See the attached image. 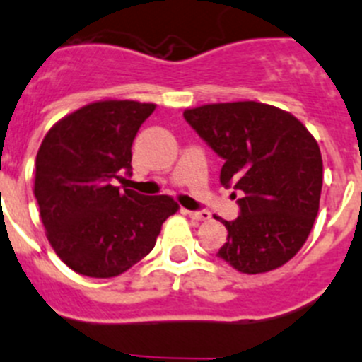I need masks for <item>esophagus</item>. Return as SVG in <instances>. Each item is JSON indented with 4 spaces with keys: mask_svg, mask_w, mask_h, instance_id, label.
<instances>
[{
    "mask_svg": "<svg viewBox=\"0 0 362 362\" xmlns=\"http://www.w3.org/2000/svg\"><path fill=\"white\" fill-rule=\"evenodd\" d=\"M185 214L191 219H194V221H207V219H211V212L207 211H185Z\"/></svg>",
    "mask_w": 362,
    "mask_h": 362,
    "instance_id": "34e87169",
    "label": "esophagus"
}]
</instances>
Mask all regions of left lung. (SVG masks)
<instances>
[{"label":"left lung","instance_id":"1","mask_svg":"<svg viewBox=\"0 0 362 362\" xmlns=\"http://www.w3.org/2000/svg\"><path fill=\"white\" fill-rule=\"evenodd\" d=\"M184 117L225 160L219 182L241 191V214L227 227L218 257L246 275L291 261L318 216L323 160L318 143L293 114L232 101L185 109Z\"/></svg>","mask_w":362,"mask_h":362}]
</instances>
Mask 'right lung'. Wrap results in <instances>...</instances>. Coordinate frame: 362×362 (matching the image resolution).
<instances>
[{"mask_svg":"<svg viewBox=\"0 0 362 362\" xmlns=\"http://www.w3.org/2000/svg\"><path fill=\"white\" fill-rule=\"evenodd\" d=\"M157 105L101 100L57 121L35 158L33 194L60 261L93 279H112L153 250L162 223L178 211L168 194L112 185L132 170V143Z\"/></svg>","mask_w":362,"mask_h":362,"instance_id":"right-lung-1","label":"right lung"}]
</instances>
